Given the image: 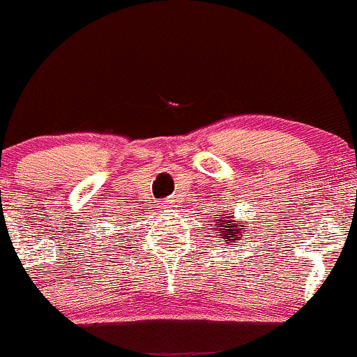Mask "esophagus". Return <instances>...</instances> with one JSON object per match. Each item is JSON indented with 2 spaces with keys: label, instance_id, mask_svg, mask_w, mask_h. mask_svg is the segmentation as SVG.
I'll return each mask as SVG.
<instances>
[{
  "label": "esophagus",
  "instance_id": "34e87169",
  "mask_svg": "<svg viewBox=\"0 0 357 357\" xmlns=\"http://www.w3.org/2000/svg\"><path fill=\"white\" fill-rule=\"evenodd\" d=\"M162 208H169V206H167V205H164V206H160V210H162Z\"/></svg>",
  "mask_w": 357,
  "mask_h": 357
}]
</instances>
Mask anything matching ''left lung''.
<instances>
[{
	"label": "left lung",
	"instance_id": "8db88e82",
	"mask_svg": "<svg viewBox=\"0 0 357 357\" xmlns=\"http://www.w3.org/2000/svg\"><path fill=\"white\" fill-rule=\"evenodd\" d=\"M223 218V217H222ZM215 222H217L218 223V227H223V229H218V230H220V232H217V234H220V236H223V238H229V241H234V232H232V230H238V227H241V225H234V223L232 222H229V220H227L225 223H227V225H222V223L220 222H218V220H215ZM236 226V229H232L231 227ZM215 227V225H213Z\"/></svg>",
	"mask_w": 357,
	"mask_h": 357
}]
</instances>
